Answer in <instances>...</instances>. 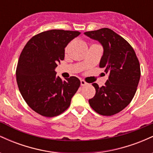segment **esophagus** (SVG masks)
<instances>
[{"mask_svg":"<svg viewBox=\"0 0 153 153\" xmlns=\"http://www.w3.org/2000/svg\"><path fill=\"white\" fill-rule=\"evenodd\" d=\"M87 84V82L85 81L84 80H80V85H82V86H84V85H85Z\"/></svg>","mask_w":153,"mask_h":153,"instance_id":"34e87169","label":"esophagus"}]
</instances>
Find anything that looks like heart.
Returning <instances> with one entry per match:
<instances>
[{"mask_svg":"<svg viewBox=\"0 0 153 153\" xmlns=\"http://www.w3.org/2000/svg\"><path fill=\"white\" fill-rule=\"evenodd\" d=\"M67 50H68V48H66V51H67Z\"/></svg>","mask_w":153,"mask_h":153,"instance_id":"obj_1","label":"heart"}]
</instances>
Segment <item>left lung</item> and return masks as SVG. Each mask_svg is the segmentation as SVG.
<instances>
[{"label": "left lung", "instance_id": "1", "mask_svg": "<svg viewBox=\"0 0 153 153\" xmlns=\"http://www.w3.org/2000/svg\"><path fill=\"white\" fill-rule=\"evenodd\" d=\"M84 34L101 44L103 54L99 67L109 73L105 85L92 84L96 94L89 99V104L99 114L114 115L127 107L134 96L141 74L140 62L131 45L111 29L103 28Z\"/></svg>", "mask_w": 153, "mask_h": 153}]
</instances>
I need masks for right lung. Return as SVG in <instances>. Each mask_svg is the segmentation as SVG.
I'll list each match as a JSON object with an SVG mask.
<instances>
[{
	"mask_svg": "<svg viewBox=\"0 0 153 153\" xmlns=\"http://www.w3.org/2000/svg\"><path fill=\"white\" fill-rule=\"evenodd\" d=\"M80 34L59 29L43 31L33 36L23 49L16 72L17 84L23 99L39 114H61L80 87L78 78L62 80L54 71L65 58V48Z\"/></svg>",
	"mask_w": 153,
	"mask_h": 153,
	"instance_id": "add662e5",
	"label": "right lung"
}]
</instances>
